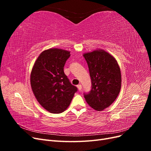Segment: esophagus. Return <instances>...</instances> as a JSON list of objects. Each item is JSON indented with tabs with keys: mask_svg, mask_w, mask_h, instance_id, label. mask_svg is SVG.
Wrapping results in <instances>:
<instances>
[{
	"mask_svg": "<svg viewBox=\"0 0 151 151\" xmlns=\"http://www.w3.org/2000/svg\"><path fill=\"white\" fill-rule=\"evenodd\" d=\"M77 88H78L79 91H81V89H82V85H81V84L77 85Z\"/></svg>",
	"mask_w": 151,
	"mask_h": 151,
	"instance_id": "1",
	"label": "esophagus"
}]
</instances>
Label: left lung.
I'll return each instance as SVG.
<instances>
[{
	"instance_id": "obj_1",
	"label": "left lung",
	"mask_w": 151,
	"mask_h": 151,
	"mask_svg": "<svg viewBox=\"0 0 151 151\" xmlns=\"http://www.w3.org/2000/svg\"><path fill=\"white\" fill-rule=\"evenodd\" d=\"M88 63L92 88L85 94L86 101L96 111H102L115 101L122 85L118 63L112 55L103 49L83 54Z\"/></svg>"
}]
</instances>
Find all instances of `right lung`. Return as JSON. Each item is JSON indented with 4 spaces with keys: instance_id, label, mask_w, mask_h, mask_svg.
<instances>
[{
    "instance_id": "1",
    "label": "right lung",
    "mask_w": 151,
    "mask_h": 151,
    "mask_svg": "<svg viewBox=\"0 0 151 151\" xmlns=\"http://www.w3.org/2000/svg\"><path fill=\"white\" fill-rule=\"evenodd\" d=\"M70 53L56 48L45 50L40 54L32 68V91L38 103L50 113L64 111L77 91L63 72Z\"/></svg>"
}]
</instances>
